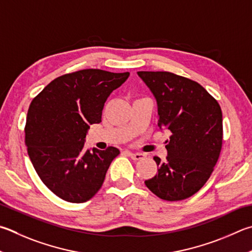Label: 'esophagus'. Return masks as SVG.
I'll return each mask as SVG.
<instances>
[{"label":"esophagus","mask_w":252,"mask_h":252,"mask_svg":"<svg viewBox=\"0 0 252 252\" xmlns=\"http://www.w3.org/2000/svg\"><path fill=\"white\" fill-rule=\"evenodd\" d=\"M129 155L131 157V158L133 159H142L145 157L143 153H133V152H129Z\"/></svg>","instance_id":"obj_1"}]
</instances>
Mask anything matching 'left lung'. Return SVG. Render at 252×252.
<instances>
[{
    "mask_svg": "<svg viewBox=\"0 0 252 252\" xmlns=\"http://www.w3.org/2000/svg\"><path fill=\"white\" fill-rule=\"evenodd\" d=\"M158 103L159 129L171 132L165 161L154 157L157 175L145 181L164 200H182L202 189L222 145V113L198 82L168 71H138Z\"/></svg>",
    "mask_w": 252,
    "mask_h": 252,
    "instance_id": "8db88e82",
    "label": "left lung"
}]
</instances>
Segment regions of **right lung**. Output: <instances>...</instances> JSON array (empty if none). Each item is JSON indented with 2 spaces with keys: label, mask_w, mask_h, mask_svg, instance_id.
Returning a JSON list of instances; mask_svg holds the SVG:
<instances>
[{
  "label": "right lung",
  "mask_w": 252,
  "mask_h": 252,
  "mask_svg": "<svg viewBox=\"0 0 252 252\" xmlns=\"http://www.w3.org/2000/svg\"><path fill=\"white\" fill-rule=\"evenodd\" d=\"M129 72L82 69L54 79L31 102L25 144L36 173L48 189L69 203H85L103 184L113 146L85 149L91 125L101 122L104 102Z\"/></svg>",
  "instance_id": "1"
}]
</instances>
